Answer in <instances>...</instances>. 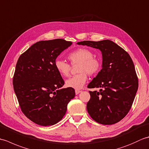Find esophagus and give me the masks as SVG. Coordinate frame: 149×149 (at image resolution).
Instances as JSON below:
<instances>
[{"label": "esophagus", "instance_id": "1", "mask_svg": "<svg viewBox=\"0 0 149 149\" xmlns=\"http://www.w3.org/2000/svg\"><path fill=\"white\" fill-rule=\"evenodd\" d=\"M81 91H80L79 90H75V94L76 95H78L79 93L80 92H81Z\"/></svg>", "mask_w": 149, "mask_h": 149}]
</instances>
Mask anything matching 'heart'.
<instances>
[{"mask_svg": "<svg viewBox=\"0 0 149 149\" xmlns=\"http://www.w3.org/2000/svg\"><path fill=\"white\" fill-rule=\"evenodd\" d=\"M93 56V52L86 48L77 49L69 54L67 58L72 65H77V72L79 73L66 81V86L76 90L81 89L88 80V74L95 75L100 70L102 65L100 61ZM54 67L63 77H67L70 72V65L61 59L55 60Z\"/></svg>", "mask_w": 149, "mask_h": 149, "instance_id": "1", "label": "heart"}]
</instances>
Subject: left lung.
I'll use <instances>...</instances> for the list:
<instances>
[{
  "label": "left lung",
  "mask_w": 149,
  "mask_h": 149,
  "mask_svg": "<svg viewBox=\"0 0 149 149\" xmlns=\"http://www.w3.org/2000/svg\"><path fill=\"white\" fill-rule=\"evenodd\" d=\"M77 44L99 49L102 55V68L88 85L89 88H100L99 91H89L88 113L101 124L118 122L131 108L138 88L131 58L122 47L109 40L83 41Z\"/></svg>",
  "instance_id": "8db88e82"
}]
</instances>
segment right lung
Segmentation results:
<instances>
[{
	"instance_id": "add662e5",
	"label": "right lung",
	"mask_w": 149,
	"mask_h": 149,
	"mask_svg": "<svg viewBox=\"0 0 149 149\" xmlns=\"http://www.w3.org/2000/svg\"><path fill=\"white\" fill-rule=\"evenodd\" d=\"M72 44L63 39L40 41L19 57L13 79L22 111L42 126L54 125L75 97L74 88H61L65 82L56 71L54 61Z\"/></svg>"
}]
</instances>
